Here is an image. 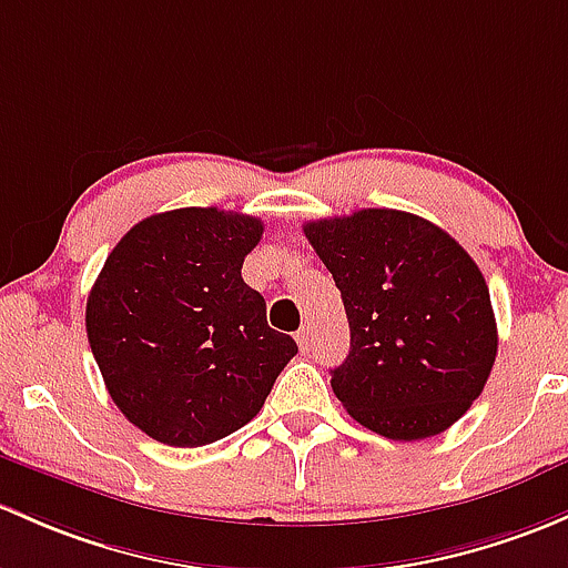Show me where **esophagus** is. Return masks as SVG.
Listing matches in <instances>:
<instances>
[{
  "mask_svg": "<svg viewBox=\"0 0 568 568\" xmlns=\"http://www.w3.org/2000/svg\"><path fill=\"white\" fill-rule=\"evenodd\" d=\"M296 343H300L302 351L313 348V337H310V326H302V329L296 332Z\"/></svg>",
  "mask_w": 568,
  "mask_h": 568,
  "instance_id": "esophagus-1",
  "label": "esophagus"
}]
</instances>
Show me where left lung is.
<instances>
[{"label": "left lung", "instance_id": "8db88e82", "mask_svg": "<svg viewBox=\"0 0 568 568\" xmlns=\"http://www.w3.org/2000/svg\"><path fill=\"white\" fill-rule=\"evenodd\" d=\"M351 326L332 389L362 427L392 440L449 429L485 389L498 326L476 261L416 214L359 209L304 223Z\"/></svg>", "mask_w": 568, "mask_h": 568}]
</instances>
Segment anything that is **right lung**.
I'll use <instances>...</instances> for the list:
<instances>
[{"label":"right lung","instance_id":"right-lung-1","mask_svg":"<svg viewBox=\"0 0 568 568\" xmlns=\"http://www.w3.org/2000/svg\"><path fill=\"white\" fill-rule=\"evenodd\" d=\"M264 223L217 206L152 214L119 239L87 300V337L124 419L169 446H206L247 425L291 334L242 280Z\"/></svg>","mask_w":568,"mask_h":568}]
</instances>
